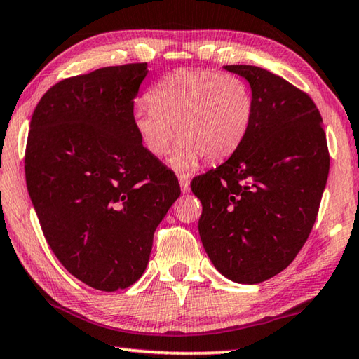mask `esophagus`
<instances>
[{"label":"esophagus","mask_w":359,"mask_h":359,"mask_svg":"<svg viewBox=\"0 0 359 359\" xmlns=\"http://www.w3.org/2000/svg\"><path fill=\"white\" fill-rule=\"evenodd\" d=\"M178 180H180L181 192H183V194L189 192V176L183 173V175H180V176H178Z\"/></svg>","instance_id":"1"}]
</instances>
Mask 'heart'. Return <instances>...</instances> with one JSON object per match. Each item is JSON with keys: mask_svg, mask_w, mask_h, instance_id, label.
I'll return each mask as SVG.
<instances>
[{"mask_svg": "<svg viewBox=\"0 0 359 359\" xmlns=\"http://www.w3.org/2000/svg\"><path fill=\"white\" fill-rule=\"evenodd\" d=\"M149 102L134 109V128L154 157L165 156L178 137L181 143L170 159L178 172L196 167L200 157L216 162L233 154L248 135L254 111L241 79L211 71L170 74L151 90Z\"/></svg>", "mask_w": 359, "mask_h": 359, "instance_id": "heart-1", "label": "heart"}]
</instances>
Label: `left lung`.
<instances>
[{
	"label": "left lung",
	"mask_w": 359,
	"mask_h": 359,
	"mask_svg": "<svg viewBox=\"0 0 359 359\" xmlns=\"http://www.w3.org/2000/svg\"><path fill=\"white\" fill-rule=\"evenodd\" d=\"M246 79L252 121L233 154L192 180L202 202L198 233L216 269L260 284L285 269L317 219L330 153L313 100L266 69L224 66Z\"/></svg>",
	"instance_id": "obj_1"
}]
</instances>
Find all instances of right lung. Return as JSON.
Segmentation results:
<instances>
[{"label": "right lung", "instance_id": "1", "mask_svg": "<svg viewBox=\"0 0 359 359\" xmlns=\"http://www.w3.org/2000/svg\"><path fill=\"white\" fill-rule=\"evenodd\" d=\"M147 75V62H135L61 80L29 124L25 175L43 236L69 273L102 292L142 278L181 194L132 121Z\"/></svg>", "mask_w": 359, "mask_h": 359}]
</instances>
